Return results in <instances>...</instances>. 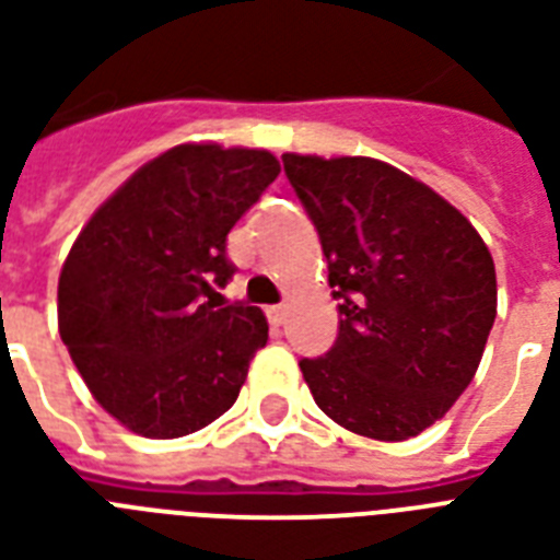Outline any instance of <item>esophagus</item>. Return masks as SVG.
<instances>
[{"label":"esophagus","instance_id":"34e87169","mask_svg":"<svg viewBox=\"0 0 560 560\" xmlns=\"http://www.w3.org/2000/svg\"><path fill=\"white\" fill-rule=\"evenodd\" d=\"M267 319H270L272 327H279L281 322H284V304H272V307H267Z\"/></svg>","mask_w":560,"mask_h":560}]
</instances>
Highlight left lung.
I'll return each instance as SVG.
<instances>
[{
  "label": "left lung",
  "instance_id": "1",
  "mask_svg": "<svg viewBox=\"0 0 560 560\" xmlns=\"http://www.w3.org/2000/svg\"><path fill=\"white\" fill-rule=\"evenodd\" d=\"M339 302V336L302 359L342 429L399 443L469 388L498 313L494 261L460 209L374 158L281 154Z\"/></svg>",
  "mask_w": 560,
  "mask_h": 560
}]
</instances>
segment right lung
Instances as JSON below:
<instances>
[{
    "instance_id": "obj_1",
    "label": "right lung",
    "mask_w": 560,
    "mask_h": 560,
    "mask_svg": "<svg viewBox=\"0 0 560 560\" xmlns=\"http://www.w3.org/2000/svg\"><path fill=\"white\" fill-rule=\"evenodd\" d=\"M265 149L180 143L91 215L57 288L59 336L100 406L172 440L230 411L267 319L215 302L233 279L226 233L279 177Z\"/></svg>"
}]
</instances>
